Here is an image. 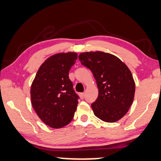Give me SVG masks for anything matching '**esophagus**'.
Returning <instances> with one entry per match:
<instances>
[{
    "mask_svg": "<svg viewBox=\"0 0 161 161\" xmlns=\"http://www.w3.org/2000/svg\"><path fill=\"white\" fill-rule=\"evenodd\" d=\"M80 98H81V99H83V98H84V97H85V93H84V92L80 93Z\"/></svg>",
    "mask_w": 161,
    "mask_h": 161,
    "instance_id": "1",
    "label": "esophagus"
}]
</instances>
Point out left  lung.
Wrapping results in <instances>:
<instances>
[{"mask_svg": "<svg viewBox=\"0 0 161 161\" xmlns=\"http://www.w3.org/2000/svg\"><path fill=\"white\" fill-rule=\"evenodd\" d=\"M79 60L92 72L98 97L92 104L95 115L104 122L120 120L132 104L135 83L131 71L115 55L103 52H86Z\"/></svg>", "mask_w": 161, "mask_h": 161, "instance_id": "8db88e82", "label": "left lung"}]
</instances>
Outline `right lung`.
Listing matches in <instances>:
<instances>
[{
    "instance_id": "1",
    "label": "right lung",
    "mask_w": 161,
    "mask_h": 161,
    "mask_svg": "<svg viewBox=\"0 0 161 161\" xmlns=\"http://www.w3.org/2000/svg\"><path fill=\"white\" fill-rule=\"evenodd\" d=\"M78 59L73 52L48 58L37 70L30 89L31 103L46 125L60 129L72 121L78 96L73 89L69 72Z\"/></svg>"
}]
</instances>
